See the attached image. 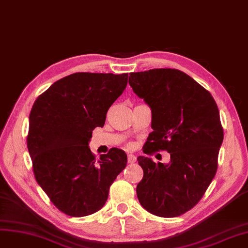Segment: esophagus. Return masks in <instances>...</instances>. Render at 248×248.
Returning <instances> with one entry per match:
<instances>
[{
	"mask_svg": "<svg viewBox=\"0 0 248 248\" xmlns=\"http://www.w3.org/2000/svg\"><path fill=\"white\" fill-rule=\"evenodd\" d=\"M136 156L134 155H127V162H129V164H134L136 162Z\"/></svg>",
	"mask_w": 248,
	"mask_h": 248,
	"instance_id": "esophagus-1",
	"label": "esophagus"
}]
</instances>
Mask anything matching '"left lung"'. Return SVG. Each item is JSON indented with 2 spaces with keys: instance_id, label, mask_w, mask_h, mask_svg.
<instances>
[{
  "instance_id": "left-lung-1",
  "label": "left lung",
  "mask_w": 248,
  "mask_h": 248,
  "mask_svg": "<svg viewBox=\"0 0 248 248\" xmlns=\"http://www.w3.org/2000/svg\"><path fill=\"white\" fill-rule=\"evenodd\" d=\"M133 92L151 109L146 155L167 150L168 164L140 155L143 169L137 197L143 208L161 217H176L201 200L217 169L223 140L219 111L211 93L176 69L131 73Z\"/></svg>"
}]
</instances>
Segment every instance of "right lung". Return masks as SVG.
Listing matches in <instances>:
<instances>
[{"label": "right lung", "mask_w": 248, "mask_h": 248, "mask_svg": "<svg viewBox=\"0 0 248 248\" xmlns=\"http://www.w3.org/2000/svg\"><path fill=\"white\" fill-rule=\"evenodd\" d=\"M127 73L71 74L54 82L31 107L27 144L38 185L62 212L82 217L105 205L109 187L126 166L124 150L95 161L89 146L107 111L127 84Z\"/></svg>", "instance_id": "obj_1"}]
</instances>
